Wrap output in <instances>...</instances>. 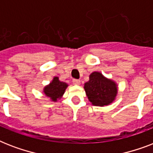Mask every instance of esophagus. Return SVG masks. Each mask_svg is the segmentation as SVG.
Listing matches in <instances>:
<instances>
[{"label":"esophagus","instance_id":"obj_1","mask_svg":"<svg viewBox=\"0 0 153 153\" xmlns=\"http://www.w3.org/2000/svg\"><path fill=\"white\" fill-rule=\"evenodd\" d=\"M72 82H73V84H74V85H79V84L81 83V82H80V80H79V79H73V80H72Z\"/></svg>","mask_w":153,"mask_h":153}]
</instances>
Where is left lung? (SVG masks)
<instances>
[{"mask_svg":"<svg viewBox=\"0 0 153 153\" xmlns=\"http://www.w3.org/2000/svg\"><path fill=\"white\" fill-rule=\"evenodd\" d=\"M86 96L94 105H107L116 98L117 94V84L105 78L100 72H93L90 80L84 85Z\"/></svg>","mask_w":153,"mask_h":153,"instance_id":"obj_1","label":"left lung"}]
</instances>
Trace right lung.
<instances>
[{"instance_id": "right-lung-1", "label": "right lung", "mask_w": 153, "mask_h": 153, "mask_svg": "<svg viewBox=\"0 0 153 153\" xmlns=\"http://www.w3.org/2000/svg\"><path fill=\"white\" fill-rule=\"evenodd\" d=\"M67 86L68 85L66 82L59 81L58 77H55L51 83L45 86L44 92L47 97H49L51 100L56 102L57 99L61 98Z\"/></svg>"}]
</instances>
